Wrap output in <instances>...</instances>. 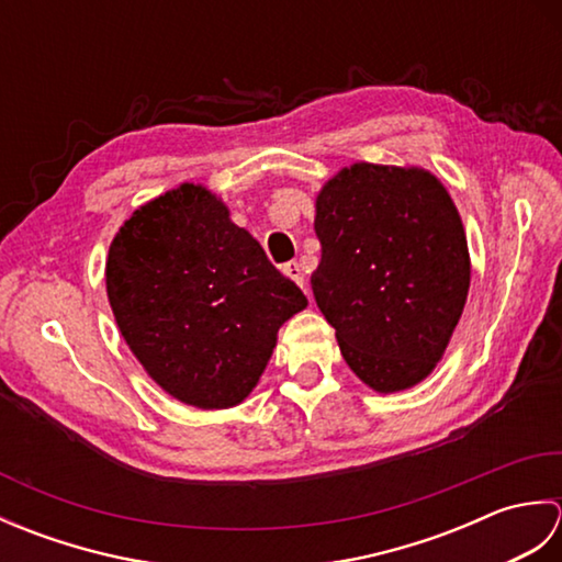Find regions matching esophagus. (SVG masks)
I'll use <instances>...</instances> for the list:
<instances>
[{
    "instance_id": "34e87169",
    "label": "esophagus",
    "mask_w": 562,
    "mask_h": 562,
    "mask_svg": "<svg viewBox=\"0 0 562 562\" xmlns=\"http://www.w3.org/2000/svg\"><path fill=\"white\" fill-rule=\"evenodd\" d=\"M284 274H288L290 280H294L296 284H300V288L304 290V284H306V280H304V268H302V262H296V260H292V262H288V266H284Z\"/></svg>"
}]
</instances>
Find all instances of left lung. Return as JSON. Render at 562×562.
I'll return each instance as SVG.
<instances>
[{
  "mask_svg": "<svg viewBox=\"0 0 562 562\" xmlns=\"http://www.w3.org/2000/svg\"><path fill=\"white\" fill-rule=\"evenodd\" d=\"M312 290L352 372L379 393L432 372L471 284L459 210L425 169L352 164L321 190Z\"/></svg>",
  "mask_w": 562,
  "mask_h": 562,
  "instance_id": "1",
  "label": "left lung"
}]
</instances>
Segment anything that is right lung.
I'll return each instance as SVG.
<instances>
[{"label":"right lung","mask_w":562,"mask_h":562,"mask_svg":"<svg viewBox=\"0 0 562 562\" xmlns=\"http://www.w3.org/2000/svg\"><path fill=\"white\" fill-rule=\"evenodd\" d=\"M105 292L147 374L202 411L241 403L280 326L306 308L302 290L195 183L149 200L121 226L105 260Z\"/></svg>","instance_id":"obj_1"}]
</instances>
